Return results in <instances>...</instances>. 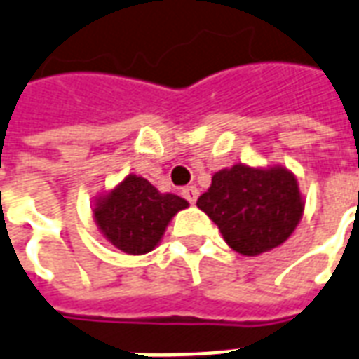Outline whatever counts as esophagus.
I'll use <instances>...</instances> for the list:
<instances>
[{
  "mask_svg": "<svg viewBox=\"0 0 359 359\" xmlns=\"http://www.w3.org/2000/svg\"><path fill=\"white\" fill-rule=\"evenodd\" d=\"M198 196H200V190H198L196 187H187L184 190H182V198H184L188 203H196Z\"/></svg>",
  "mask_w": 359,
  "mask_h": 359,
  "instance_id": "esophagus-1",
  "label": "esophagus"
}]
</instances>
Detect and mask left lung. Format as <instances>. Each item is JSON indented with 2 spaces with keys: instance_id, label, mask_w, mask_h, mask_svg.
<instances>
[{
  "instance_id": "left-lung-1",
  "label": "left lung",
  "mask_w": 359,
  "mask_h": 359,
  "mask_svg": "<svg viewBox=\"0 0 359 359\" xmlns=\"http://www.w3.org/2000/svg\"><path fill=\"white\" fill-rule=\"evenodd\" d=\"M196 205L219 226L228 245L247 257L281 245L302 217L297 179L281 167L222 169Z\"/></svg>"
}]
</instances>
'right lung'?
<instances>
[{
    "instance_id": "right-lung-1",
    "label": "right lung",
    "mask_w": 359,
    "mask_h": 359,
    "mask_svg": "<svg viewBox=\"0 0 359 359\" xmlns=\"http://www.w3.org/2000/svg\"><path fill=\"white\" fill-rule=\"evenodd\" d=\"M187 207V200L175 194H159L146 179L129 175L98 201L95 219L118 249L129 255H144L158 245L169 220Z\"/></svg>"
}]
</instances>
